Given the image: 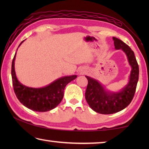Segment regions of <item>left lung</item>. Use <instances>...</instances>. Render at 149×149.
<instances>
[{"label":"left lung","instance_id":"obj_1","mask_svg":"<svg viewBox=\"0 0 149 149\" xmlns=\"http://www.w3.org/2000/svg\"><path fill=\"white\" fill-rule=\"evenodd\" d=\"M116 50L121 49L125 54L132 68L127 84L118 91L106 89L99 80L85 75L88 85L85 99L92 110L102 114H111L122 110L132 102L139 79V65L132 49L120 39L113 37Z\"/></svg>","mask_w":149,"mask_h":149}]
</instances>
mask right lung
<instances>
[{
	"label": "right lung",
	"instance_id": "right-lung-1",
	"mask_svg": "<svg viewBox=\"0 0 149 149\" xmlns=\"http://www.w3.org/2000/svg\"><path fill=\"white\" fill-rule=\"evenodd\" d=\"M25 40L21 42L18 47ZM16 56V52L12 60L11 74L15 94L19 101L24 107L36 112H47L56 108L63 99L65 87L77 78V75L61 77L42 87H27L21 84L16 77L14 66Z\"/></svg>",
	"mask_w": 149,
	"mask_h": 149
}]
</instances>
